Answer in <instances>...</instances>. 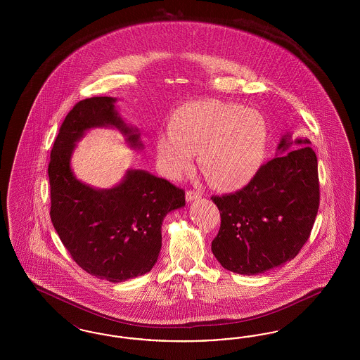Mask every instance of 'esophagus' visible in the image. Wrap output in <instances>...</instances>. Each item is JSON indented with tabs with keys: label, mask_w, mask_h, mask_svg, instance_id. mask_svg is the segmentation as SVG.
<instances>
[{
	"label": "esophagus",
	"mask_w": 360,
	"mask_h": 360,
	"mask_svg": "<svg viewBox=\"0 0 360 360\" xmlns=\"http://www.w3.org/2000/svg\"><path fill=\"white\" fill-rule=\"evenodd\" d=\"M201 198V193L200 191H194V190H188L186 193V200L188 202L190 201H195V200H200Z\"/></svg>",
	"instance_id": "obj_1"
}]
</instances>
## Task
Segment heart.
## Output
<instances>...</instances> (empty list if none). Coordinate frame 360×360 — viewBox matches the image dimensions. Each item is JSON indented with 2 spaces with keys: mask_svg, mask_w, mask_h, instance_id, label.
<instances>
[{
  "mask_svg": "<svg viewBox=\"0 0 360 360\" xmlns=\"http://www.w3.org/2000/svg\"><path fill=\"white\" fill-rule=\"evenodd\" d=\"M169 132L155 140L162 170L178 176L190 169L194 153L207 182L220 190L245 186L260 169L267 128L262 115L236 103L216 100L179 106L169 122Z\"/></svg>",
  "mask_w": 360,
  "mask_h": 360,
  "instance_id": "b5f03b06",
  "label": "heart"
}]
</instances>
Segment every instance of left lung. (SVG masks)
<instances>
[{
  "label": "left lung",
  "mask_w": 360,
  "mask_h": 360,
  "mask_svg": "<svg viewBox=\"0 0 360 360\" xmlns=\"http://www.w3.org/2000/svg\"><path fill=\"white\" fill-rule=\"evenodd\" d=\"M309 144V139L292 140L288 132L278 156L247 186L212 197L221 216L212 252L224 269L262 274L294 259L308 241L320 205L317 156Z\"/></svg>",
  "instance_id": "1"
}]
</instances>
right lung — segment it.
<instances>
[{
    "label": "right lung",
    "instance_id": "add662e5",
    "mask_svg": "<svg viewBox=\"0 0 360 360\" xmlns=\"http://www.w3.org/2000/svg\"><path fill=\"white\" fill-rule=\"evenodd\" d=\"M116 101L91 97L77 103L60 125L49 165L55 231L81 269L109 282L148 273L162 248L166 214L185 206L182 188L144 170H128L110 188H91L75 178L71 155L91 128H115L131 148H144L136 128L121 119Z\"/></svg>",
    "mask_w": 360,
    "mask_h": 360
}]
</instances>
